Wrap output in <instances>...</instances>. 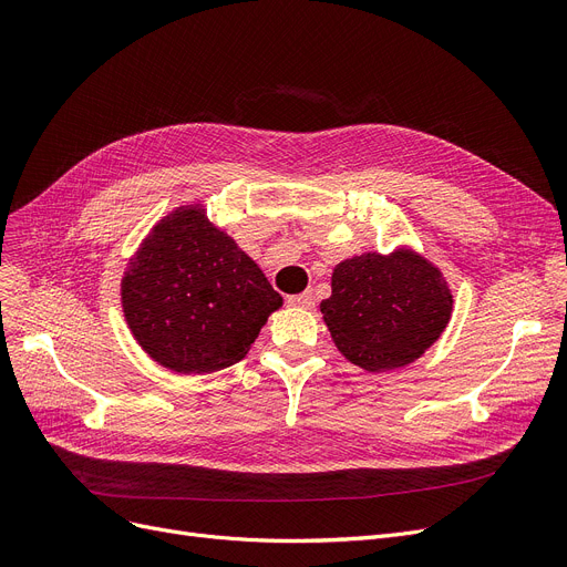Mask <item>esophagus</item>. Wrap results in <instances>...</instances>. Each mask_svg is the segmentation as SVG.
Here are the masks:
<instances>
[{"label": "esophagus", "instance_id": "esophagus-1", "mask_svg": "<svg viewBox=\"0 0 567 567\" xmlns=\"http://www.w3.org/2000/svg\"><path fill=\"white\" fill-rule=\"evenodd\" d=\"M288 305H290V307H298V309H311V307H313V295H311V292L290 295Z\"/></svg>", "mask_w": 567, "mask_h": 567}]
</instances>
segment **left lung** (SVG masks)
<instances>
[{
    "label": "left lung",
    "instance_id": "obj_1",
    "mask_svg": "<svg viewBox=\"0 0 567 567\" xmlns=\"http://www.w3.org/2000/svg\"><path fill=\"white\" fill-rule=\"evenodd\" d=\"M339 353L381 373L415 362L452 318V290L441 269L411 247L341 260L332 295L320 302Z\"/></svg>",
    "mask_w": 567,
    "mask_h": 567
}]
</instances>
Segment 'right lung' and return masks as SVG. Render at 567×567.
Returning <instances> with one entry per match:
<instances>
[{"label":"right lung","mask_w":567,"mask_h":567,"mask_svg":"<svg viewBox=\"0 0 567 567\" xmlns=\"http://www.w3.org/2000/svg\"><path fill=\"white\" fill-rule=\"evenodd\" d=\"M284 305L262 269L207 219L200 200L158 219L122 277V311L145 353L200 375L245 360Z\"/></svg>","instance_id":"obj_1"}]
</instances>
